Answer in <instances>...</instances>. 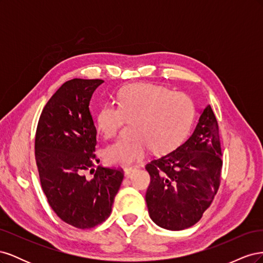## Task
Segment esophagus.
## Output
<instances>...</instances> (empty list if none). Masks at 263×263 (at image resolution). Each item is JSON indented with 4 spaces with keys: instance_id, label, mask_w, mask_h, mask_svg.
I'll list each match as a JSON object with an SVG mask.
<instances>
[{
    "instance_id": "1",
    "label": "esophagus",
    "mask_w": 263,
    "mask_h": 263,
    "mask_svg": "<svg viewBox=\"0 0 263 263\" xmlns=\"http://www.w3.org/2000/svg\"><path fill=\"white\" fill-rule=\"evenodd\" d=\"M136 170V166H128V168H125L124 172H125V176L126 177H130L132 174Z\"/></svg>"
}]
</instances>
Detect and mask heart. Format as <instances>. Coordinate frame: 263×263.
Here are the masks:
<instances>
[{"label":"heart","instance_id":"1","mask_svg":"<svg viewBox=\"0 0 263 263\" xmlns=\"http://www.w3.org/2000/svg\"><path fill=\"white\" fill-rule=\"evenodd\" d=\"M194 116V103L185 93L150 83L124 87L118 93L117 106L106 103L100 108L97 125L103 136L113 139L126 122H133L135 137L107 147L106 163L128 166L144 159L151 148L158 154L166 153L186 136Z\"/></svg>","mask_w":263,"mask_h":263}]
</instances>
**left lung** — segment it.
Here are the masks:
<instances>
[{
    "instance_id": "8db88e82",
    "label": "left lung",
    "mask_w": 263,
    "mask_h": 263,
    "mask_svg": "<svg viewBox=\"0 0 263 263\" xmlns=\"http://www.w3.org/2000/svg\"><path fill=\"white\" fill-rule=\"evenodd\" d=\"M221 156L218 123L208 105L183 144L146 164L150 174L146 203L151 219L169 230L196 224L218 191Z\"/></svg>"
}]
</instances>
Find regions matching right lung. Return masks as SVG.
<instances>
[{"label": "right lung", "instance_id": "obj_1", "mask_svg": "<svg viewBox=\"0 0 263 263\" xmlns=\"http://www.w3.org/2000/svg\"><path fill=\"white\" fill-rule=\"evenodd\" d=\"M104 82L72 79L47 102L39 117L35 159L50 208L67 224L89 229L107 219L124 171L98 165L97 128L90 113L92 94ZM90 171L92 178H86Z\"/></svg>", "mask_w": 263, "mask_h": 263}]
</instances>
